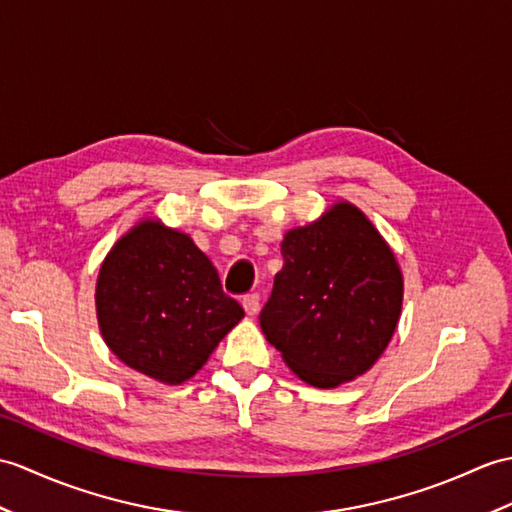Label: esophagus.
Masks as SVG:
<instances>
[{"label":"esophagus","mask_w":512,"mask_h":512,"mask_svg":"<svg viewBox=\"0 0 512 512\" xmlns=\"http://www.w3.org/2000/svg\"><path fill=\"white\" fill-rule=\"evenodd\" d=\"M242 305H244V310H246L248 316H255L259 312V305H261L259 294L257 292L255 294H246L244 299H242Z\"/></svg>","instance_id":"obj_1"}]
</instances>
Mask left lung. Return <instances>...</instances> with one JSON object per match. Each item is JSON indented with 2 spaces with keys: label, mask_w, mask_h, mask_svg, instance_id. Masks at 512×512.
Segmentation results:
<instances>
[{
  "label": "left lung",
  "mask_w": 512,
  "mask_h": 512,
  "mask_svg": "<svg viewBox=\"0 0 512 512\" xmlns=\"http://www.w3.org/2000/svg\"><path fill=\"white\" fill-rule=\"evenodd\" d=\"M283 268L259 314L268 342L316 388L366 373L395 334L403 277L384 237L351 202L285 233Z\"/></svg>",
  "instance_id": "obj_1"
}]
</instances>
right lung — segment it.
I'll return each instance as SVG.
<instances>
[{
    "label": "right lung",
    "instance_id": "right-lung-1",
    "mask_svg": "<svg viewBox=\"0 0 512 512\" xmlns=\"http://www.w3.org/2000/svg\"><path fill=\"white\" fill-rule=\"evenodd\" d=\"M95 310L117 358L172 386L194 377L244 316L192 237L159 220L139 222L106 255Z\"/></svg>",
    "mask_w": 512,
    "mask_h": 512
}]
</instances>
